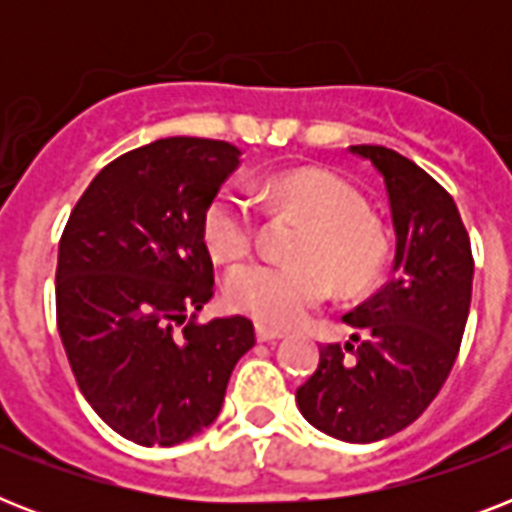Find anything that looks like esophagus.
<instances>
[{"label": "esophagus", "instance_id": "1", "mask_svg": "<svg viewBox=\"0 0 512 512\" xmlns=\"http://www.w3.org/2000/svg\"><path fill=\"white\" fill-rule=\"evenodd\" d=\"M255 335H257V340L260 342H276V340H281V332L279 329H271V327H263V324H257L255 327Z\"/></svg>", "mask_w": 512, "mask_h": 512}]
</instances>
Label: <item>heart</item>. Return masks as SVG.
<instances>
[{
    "label": "heart",
    "mask_w": 512,
    "mask_h": 512,
    "mask_svg": "<svg viewBox=\"0 0 512 512\" xmlns=\"http://www.w3.org/2000/svg\"><path fill=\"white\" fill-rule=\"evenodd\" d=\"M268 193L311 223L297 260H257L233 268L225 297L236 311L265 327H295L327 303L332 281L342 292H361L388 260V236L369 217L358 188L327 170H292L268 180ZM201 236L217 263H239L257 244V207L247 193L225 188L201 217Z\"/></svg>",
    "instance_id": "b5f03b06"
}]
</instances>
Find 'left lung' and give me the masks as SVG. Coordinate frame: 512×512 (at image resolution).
I'll use <instances>...</instances> for the list:
<instances>
[{
	"label": "left lung",
	"instance_id": "left-lung-1",
	"mask_svg": "<svg viewBox=\"0 0 512 512\" xmlns=\"http://www.w3.org/2000/svg\"><path fill=\"white\" fill-rule=\"evenodd\" d=\"M385 180L396 228L388 284L342 316L356 345H324L297 388L313 428L372 444L412 425L452 372L473 292V252L457 204L412 159L385 146H350Z\"/></svg>",
	"mask_w": 512,
	"mask_h": 512
}]
</instances>
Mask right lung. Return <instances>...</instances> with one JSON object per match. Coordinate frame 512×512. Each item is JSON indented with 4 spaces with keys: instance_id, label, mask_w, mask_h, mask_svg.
<instances>
[{
    "instance_id": "obj_1",
    "label": "right lung",
    "mask_w": 512,
    "mask_h": 512,
    "mask_svg": "<svg viewBox=\"0 0 512 512\" xmlns=\"http://www.w3.org/2000/svg\"><path fill=\"white\" fill-rule=\"evenodd\" d=\"M241 151L162 138L95 175L58 247L55 311L76 385L140 446H175L215 422L236 361L255 345L244 316L196 321L215 295L201 217Z\"/></svg>"
}]
</instances>
